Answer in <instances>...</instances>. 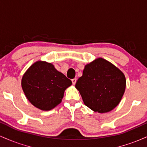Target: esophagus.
Listing matches in <instances>:
<instances>
[{
	"label": "esophagus",
	"mask_w": 147,
	"mask_h": 147,
	"mask_svg": "<svg viewBox=\"0 0 147 147\" xmlns=\"http://www.w3.org/2000/svg\"><path fill=\"white\" fill-rule=\"evenodd\" d=\"M72 84L73 85H75V84H76V82H77V79H72Z\"/></svg>",
	"instance_id": "1"
}]
</instances>
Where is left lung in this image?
<instances>
[{"label":"left lung","instance_id":"1","mask_svg":"<svg viewBox=\"0 0 147 147\" xmlns=\"http://www.w3.org/2000/svg\"><path fill=\"white\" fill-rule=\"evenodd\" d=\"M75 87L86 106L104 113L112 111L120 102L125 91L126 78L113 64L98 58L85 65Z\"/></svg>","mask_w":147,"mask_h":147}]
</instances>
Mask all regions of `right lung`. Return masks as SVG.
I'll list each match as a JSON object with an SVG mask.
<instances>
[{
    "label": "right lung",
    "instance_id": "add662e5",
    "mask_svg": "<svg viewBox=\"0 0 147 147\" xmlns=\"http://www.w3.org/2000/svg\"><path fill=\"white\" fill-rule=\"evenodd\" d=\"M72 82L52 63L38 61L22 77L21 86L27 99L35 107L50 111L61 102L64 91Z\"/></svg>",
    "mask_w": 147,
    "mask_h": 147
}]
</instances>
